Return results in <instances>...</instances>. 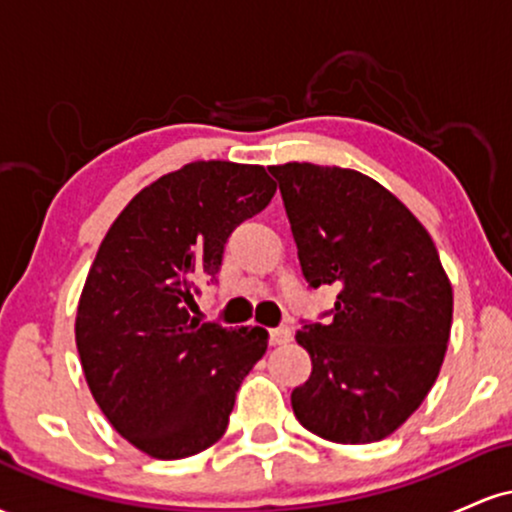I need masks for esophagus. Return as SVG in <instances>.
Instances as JSON below:
<instances>
[{"label": "esophagus", "mask_w": 512, "mask_h": 512, "mask_svg": "<svg viewBox=\"0 0 512 512\" xmlns=\"http://www.w3.org/2000/svg\"><path fill=\"white\" fill-rule=\"evenodd\" d=\"M291 327H276V330L269 332V342H272L274 346H281L286 342H291Z\"/></svg>", "instance_id": "34e87169"}]
</instances>
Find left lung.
Returning <instances> with one entry per match:
<instances>
[{
  "mask_svg": "<svg viewBox=\"0 0 512 512\" xmlns=\"http://www.w3.org/2000/svg\"><path fill=\"white\" fill-rule=\"evenodd\" d=\"M279 182L310 289L337 286L330 325H303L313 361L291 392L303 428L342 445L395 433L436 383L452 325V286L421 221L351 168L284 163Z\"/></svg>",
  "mask_w": 512,
  "mask_h": 512,
  "instance_id": "left-lung-1",
  "label": "left lung"
}]
</instances>
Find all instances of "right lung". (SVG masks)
I'll list each match as a JSON object with an SVG mask.
<instances>
[{"mask_svg": "<svg viewBox=\"0 0 512 512\" xmlns=\"http://www.w3.org/2000/svg\"><path fill=\"white\" fill-rule=\"evenodd\" d=\"M274 192L262 166L187 163L134 195L96 252L76 308V349L105 419L149 457L211 448L267 351L262 327L228 330L190 310L199 281L219 272L228 236Z\"/></svg>", "mask_w": 512, "mask_h": 512, "instance_id": "right-lung-1", "label": "right lung"}]
</instances>
